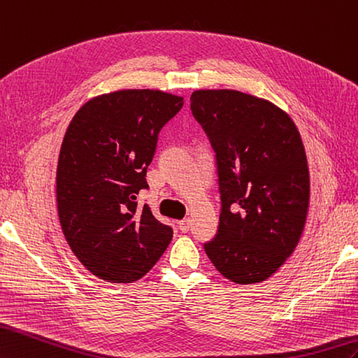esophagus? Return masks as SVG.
I'll list each match as a JSON object with an SVG mask.
<instances>
[{
  "label": "esophagus",
  "mask_w": 358,
  "mask_h": 358,
  "mask_svg": "<svg viewBox=\"0 0 358 358\" xmlns=\"http://www.w3.org/2000/svg\"><path fill=\"white\" fill-rule=\"evenodd\" d=\"M178 227H180V230L181 231H189V229H190V220L189 218H185V220H181L180 222H178Z\"/></svg>",
  "instance_id": "esophagus-1"
}]
</instances>
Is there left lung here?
<instances>
[{
	"mask_svg": "<svg viewBox=\"0 0 358 358\" xmlns=\"http://www.w3.org/2000/svg\"><path fill=\"white\" fill-rule=\"evenodd\" d=\"M190 110L217 152L222 209L204 245L238 285L273 276L299 244L310 206V171L293 119L236 90H196Z\"/></svg>",
	"mask_w": 358,
	"mask_h": 358,
	"instance_id": "left-lung-1",
	"label": "left lung"
}]
</instances>
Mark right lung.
I'll return each instance as SVG.
<instances>
[{"mask_svg":"<svg viewBox=\"0 0 358 358\" xmlns=\"http://www.w3.org/2000/svg\"><path fill=\"white\" fill-rule=\"evenodd\" d=\"M185 99L160 90H119L90 99L61 145L56 204L71 252L96 278L129 284L151 270L173 231L151 207H137L148 187L157 137Z\"/></svg>","mask_w":358,"mask_h":358,"instance_id":"obj_1","label":"right lung"}]
</instances>
